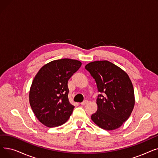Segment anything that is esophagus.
Listing matches in <instances>:
<instances>
[{
  "label": "esophagus",
  "instance_id": "esophagus-1",
  "mask_svg": "<svg viewBox=\"0 0 158 158\" xmlns=\"http://www.w3.org/2000/svg\"><path fill=\"white\" fill-rule=\"evenodd\" d=\"M88 102V101L85 100V101H84L83 102H82L81 104V105H85V104H86Z\"/></svg>",
  "mask_w": 158,
  "mask_h": 158
}]
</instances>
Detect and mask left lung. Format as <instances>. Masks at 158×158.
<instances>
[{"label":"left lung","instance_id":"1","mask_svg":"<svg viewBox=\"0 0 158 158\" xmlns=\"http://www.w3.org/2000/svg\"><path fill=\"white\" fill-rule=\"evenodd\" d=\"M85 69L95 79L98 94V109L92 120L106 130L120 127L130 117L135 106V94L128 75L108 61H97Z\"/></svg>","mask_w":158,"mask_h":158}]
</instances>
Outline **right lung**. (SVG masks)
<instances>
[{"label": "right lung", "mask_w": 158, "mask_h": 158, "mask_svg": "<svg viewBox=\"0 0 158 158\" xmlns=\"http://www.w3.org/2000/svg\"><path fill=\"white\" fill-rule=\"evenodd\" d=\"M81 64L68 58L54 60L36 74L31 86L29 102L36 118L45 126H60L70 118L74 106L69 101L68 81Z\"/></svg>", "instance_id": "add662e5"}]
</instances>
